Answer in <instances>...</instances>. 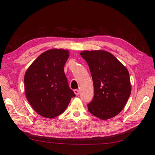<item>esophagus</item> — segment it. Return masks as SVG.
<instances>
[{"mask_svg": "<svg viewBox=\"0 0 155 155\" xmlns=\"http://www.w3.org/2000/svg\"><path fill=\"white\" fill-rule=\"evenodd\" d=\"M74 93L77 96V95L78 94V93H79V91H78V89H75V90H74Z\"/></svg>", "mask_w": 155, "mask_h": 155, "instance_id": "1", "label": "esophagus"}]
</instances>
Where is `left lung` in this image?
Instances as JSON below:
<instances>
[{"label": "left lung", "instance_id": "obj_1", "mask_svg": "<svg viewBox=\"0 0 155 155\" xmlns=\"http://www.w3.org/2000/svg\"><path fill=\"white\" fill-rule=\"evenodd\" d=\"M80 54L88 64L93 82L94 95L87 105L88 111L103 120L117 116L131 93L127 68L109 52L83 51Z\"/></svg>", "mask_w": 155, "mask_h": 155}]
</instances>
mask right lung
Instances as JSON below:
<instances>
[{
  "mask_svg": "<svg viewBox=\"0 0 155 155\" xmlns=\"http://www.w3.org/2000/svg\"><path fill=\"white\" fill-rule=\"evenodd\" d=\"M69 55L68 50L50 49L38 56L25 72L26 97L32 108L45 118L62 114L75 97L64 71Z\"/></svg>",
  "mask_w": 155,
  "mask_h": 155,
  "instance_id": "add662e5",
  "label": "right lung"
}]
</instances>
